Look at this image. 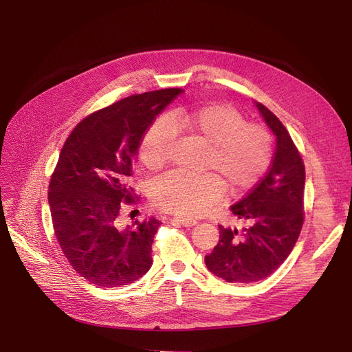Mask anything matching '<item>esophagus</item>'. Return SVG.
Listing matches in <instances>:
<instances>
[{
    "label": "esophagus",
    "instance_id": "34e87169",
    "mask_svg": "<svg viewBox=\"0 0 352 352\" xmlns=\"http://www.w3.org/2000/svg\"><path fill=\"white\" fill-rule=\"evenodd\" d=\"M175 221H177L179 225H182V226H185V228H190V226H195L197 225V220H194V219H185V217H175L173 219Z\"/></svg>",
    "mask_w": 352,
    "mask_h": 352
}]
</instances>
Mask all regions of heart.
Wrapping results in <instances>:
<instances>
[{"label": "heart", "mask_w": 352, "mask_h": 352, "mask_svg": "<svg viewBox=\"0 0 352 352\" xmlns=\"http://www.w3.org/2000/svg\"><path fill=\"white\" fill-rule=\"evenodd\" d=\"M173 127L207 145L204 167L214 170L232 194L251 188L269 167L270 133L260 124L247 123L229 105L211 104L190 111L179 110L168 119L157 120L146 131L140 148L145 168L157 170L167 163L175 138ZM218 178L212 173L194 176L170 172L154 180L150 197L153 204L164 211L185 217L199 216L223 194Z\"/></svg>", "instance_id": "1"}]
</instances>
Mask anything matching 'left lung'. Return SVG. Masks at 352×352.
<instances>
[{"mask_svg": "<svg viewBox=\"0 0 352 352\" xmlns=\"http://www.w3.org/2000/svg\"><path fill=\"white\" fill-rule=\"evenodd\" d=\"M255 107L276 136L269 172L230 211L241 230L219 226L220 239L206 255L207 269L230 283L258 282L287 258L304 223L305 168L285 126L263 104Z\"/></svg>", "mask_w": 352, "mask_h": 352, "instance_id": "8db88e82", "label": "left lung"}]
</instances>
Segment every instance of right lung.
Listing matches in <instances>:
<instances>
[{
	"mask_svg": "<svg viewBox=\"0 0 352 352\" xmlns=\"http://www.w3.org/2000/svg\"><path fill=\"white\" fill-rule=\"evenodd\" d=\"M182 92L132 95L95 111L61 148L48 192L52 226L72 267L94 285H129L151 267V245L162 223L150 217L122 228L119 216L136 199L129 179L146 129Z\"/></svg>",
	"mask_w": 352,
	"mask_h": 352,
	"instance_id": "add662e5",
	"label": "right lung"
}]
</instances>
